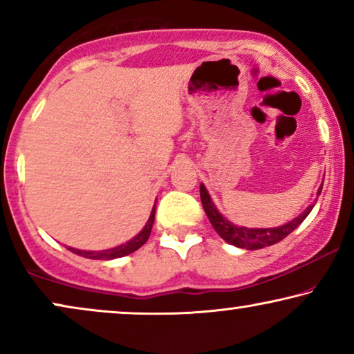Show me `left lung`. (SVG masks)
<instances>
[{
	"label": "left lung",
	"instance_id": "left-lung-1",
	"mask_svg": "<svg viewBox=\"0 0 354 354\" xmlns=\"http://www.w3.org/2000/svg\"><path fill=\"white\" fill-rule=\"evenodd\" d=\"M322 192V185L317 190V196L321 195ZM200 196H201V203L203 207H205V212L207 216V219L214 227V230L219 234L221 239H224L227 243L239 246V248H246V250H259L264 248V246H270L282 241L285 236L292 234V232L297 229V227L301 224V222L306 219L309 212L314 207L309 206L306 211L301 212L298 217H295L293 221L287 222V224L280 225V227H270V229H248V227H239L235 224H232L230 221H227L224 216L217 211V207L214 203L211 201L209 193H207L206 187L203 185L200 187Z\"/></svg>",
	"mask_w": 354,
	"mask_h": 354
}]
</instances>
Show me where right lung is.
<instances>
[{
    "instance_id": "right-lung-1",
    "label": "right lung",
    "mask_w": 354,
    "mask_h": 354,
    "mask_svg": "<svg viewBox=\"0 0 354 354\" xmlns=\"http://www.w3.org/2000/svg\"><path fill=\"white\" fill-rule=\"evenodd\" d=\"M154 214H156V206H153L151 209V214H149V219L147 224H145L143 230L140 232L138 235H135L132 240H129L127 243L124 245H119V246H114V248L111 250H103V251H85V250H75L69 246L67 250H71L72 253L79 254V256H84V258H88V259H103V261H108V259H115V258H122V256H127L130 253H133V251H137L140 246H143L147 243V240L149 239V234H151V229H153V222H154Z\"/></svg>"
}]
</instances>
